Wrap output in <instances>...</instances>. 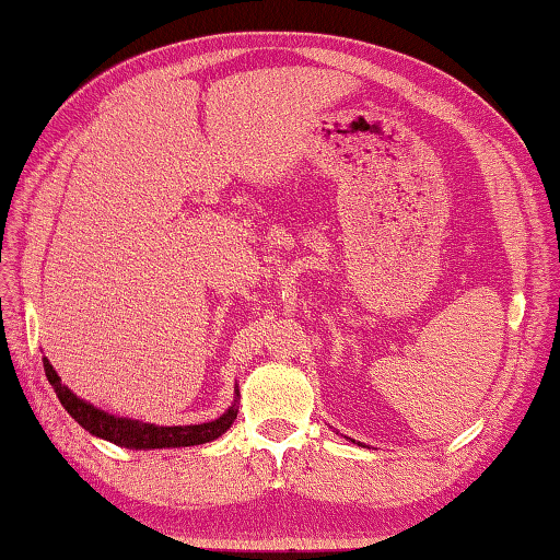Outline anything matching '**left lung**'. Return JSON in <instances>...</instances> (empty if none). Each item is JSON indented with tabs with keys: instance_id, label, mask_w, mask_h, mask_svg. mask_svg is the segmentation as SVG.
<instances>
[{
	"instance_id": "left-lung-1",
	"label": "left lung",
	"mask_w": 560,
	"mask_h": 560,
	"mask_svg": "<svg viewBox=\"0 0 560 560\" xmlns=\"http://www.w3.org/2000/svg\"><path fill=\"white\" fill-rule=\"evenodd\" d=\"M350 442H355V440H350Z\"/></svg>"
}]
</instances>
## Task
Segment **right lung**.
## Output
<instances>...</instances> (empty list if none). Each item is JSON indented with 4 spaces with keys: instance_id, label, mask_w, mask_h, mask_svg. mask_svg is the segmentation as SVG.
Masks as SVG:
<instances>
[{
    "instance_id": "1",
    "label": "right lung",
    "mask_w": 560,
    "mask_h": 560,
    "mask_svg": "<svg viewBox=\"0 0 560 560\" xmlns=\"http://www.w3.org/2000/svg\"><path fill=\"white\" fill-rule=\"evenodd\" d=\"M44 371L54 393L59 395L63 410L69 412L75 422L81 424L83 430L91 432L93 438L106 440L118 444V447L126 450H170V447H195V444L212 442L232 428L236 420V412H240V390H234V402L230 410L217 417L212 422L202 424H175V428H163V424L132 420V417H118L110 415L101 407L91 405L83 400V397L75 395L69 385L61 383L59 373L54 371L49 358H44Z\"/></svg>"
}]
</instances>
